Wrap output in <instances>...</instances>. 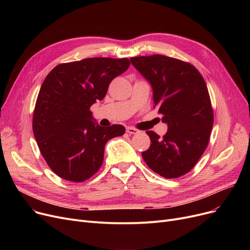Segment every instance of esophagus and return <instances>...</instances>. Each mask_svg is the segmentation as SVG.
I'll use <instances>...</instances> for the list:
<instances>
[{
  "mask_svg": "<svg viewBox=\"0 0 250 250\" xmlns=\"http://www.w3.org/2000/svg\"><path fill=\"white\" fill-rule=\"evenodd\" d=\"M125 130H126V133L129 134V135H136V134L139 133V130L137 128L132 127V126H127Z\"/></svg>",
  "mask_w": 250,
  "mask_h": 250,
  "instance_id": "1",
  "label": "esophagus"
}]
</instances>
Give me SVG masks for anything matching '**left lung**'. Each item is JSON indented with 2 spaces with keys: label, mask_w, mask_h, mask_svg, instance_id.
Returning a JSON list of instances; mask_svg holds the SVG:
<instances>
[{
  "label": "left lung",
  "mask_w": 250,
  "mask_h": 250,
  "mask_svg": "<svg viewBox=\"0 0 250 250\" xmlns=\"http://www.w3.org/2000/svg\"><path fill=\"white\" fill-rule=\"evenodd\" d=\"M130 62L150 83L168 126L163 138L147 130L151 145L143 159L157 174L177 178L190 171L208 144L214 114L206 82L192 64L173 58L154 55Z\"/></svg>",
  "instance_id": "left-lung-1"
}]
</instances>
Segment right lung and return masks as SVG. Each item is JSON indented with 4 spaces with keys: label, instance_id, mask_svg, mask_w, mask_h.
<instances>
[{
    "label": "right lung",
    "instance_id": "obj_1",
    "mask_svg": "<svg viewBox=\"0 0 250 250\" xmlns=\"http://www.w3.org/2000/svg\"><path fill=\"white\" fill-rule=\"evenodd\" d=\"M129 64L128 59L90 58L61 63L44 79L33 112V134L47 165L61 178L82 182L94 175L105 144L125 134L122 125H99L90 107Z\"/></svg>",
    "mask_w": 250,
    "mask_h": 250
}]
</instances>
